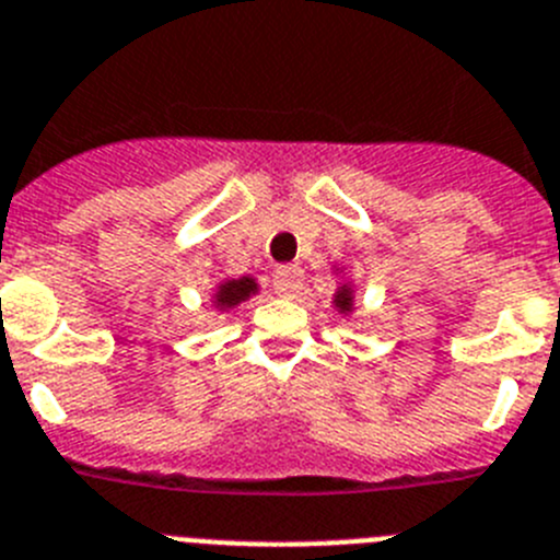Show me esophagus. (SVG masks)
I'll use <instances>...</instances> for the list:
<instances>
[{"label":"esophagus","instance_id":"34e87169","mask_svg":"<svg viewBox=\"0 0 560 560\" xmlns=\"http://www.w3.org/2000/svg\"><path fill=\"white\" fill-rule=\"evenodd\" d=\"M302 280H305V271L300 266H280L275 271V291L280 296H294L302 289Z\"/></svg>","mask_w":560,"mask_h":560}]
</instances>
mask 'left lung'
Returning a JSON list of instances; mask_svg holds the SVG:
<instances>
[{
  "label": "left lung",
  "instance_id": "8db88e82",
  "mask_svg": "<svg viewBox=\"0 0 560 560\" xmlns=\"http://www.w3.org/2000/svg\"><path fill=\"white\" fill-rule=\"evenodd\" d=\"M332 305H336L338 314H352V307H355V291H352L350 283H341L332 294Z\"/></svg>",
  "mask_w": 560,
  "mask_h": 560
}]
</instances>
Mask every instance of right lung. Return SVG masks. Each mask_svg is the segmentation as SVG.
I'll list each match as a JSON object with an SVG mask.
<instances>
[{"instance_id": "add662e5", "label": "right lung", "mask_w": 560, "mask_h": 560, "mask_svg": "<svg viewBox=\"0 0 560 560\" xmlns=\"http://www.w3.org/2000/svg\"><path fill=\"white\" fill-rule=\"evenodd\" d=\"M253 294H258V283H255V277H235V280H222L217 285V294H213V307L219 311H230V307L241 305L244 300H249Z\"/></svg>"}]
</instances>
